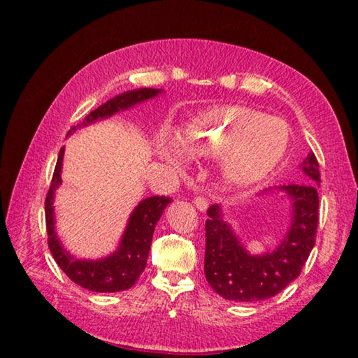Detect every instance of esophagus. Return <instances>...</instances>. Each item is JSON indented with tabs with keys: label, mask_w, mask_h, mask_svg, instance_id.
I'll use <instances>...</instances> for the list:
<instances>
[{
	"label": "esophagus",
	"mask_w": 358,
	"mask_h": 358,
	"mask_svg": "<svg viewBox=\"0 0 358 358\" xmlns=\"http://www.w3.org/2000/svg\"><path fill=\"white\" fill-rule=\"evenodd\" d=\"M194 203H196V207H197L199 211H207V208H208L207 199H203V197H196V199H194Z\"/></svg>",
	"instance_id": "1"
}]
</instances>
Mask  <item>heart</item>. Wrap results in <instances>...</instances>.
<instances>
[{
	"mask_svg": "<svg viewBox=\"0 0 358 358\" xmlns=\"http://www.w3.org/2000/svg\"><path fill=\"white\" fill-rule=\"evenodd\" d=\"M178 142L191 155H220L221 183L232 191H246L281 166L290 134L284 121L256 108L217 106L194 117L178 134ZM159 156L175 167L185 166L172 137L162 138Z\"/></svg>",
	"mask_w": 358,
	"mask_h": 358,
	"instance_id": "b5f03b06",
	"label": "heart"
}]
</instances>
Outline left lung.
<instances>
[{"instance_id": "obj_1", "label": "left lung", "mask_w": 358, "mask_h": 358, "mask_svg": "<svg viewBox=\"0 0 358 358\" xmlns=\"http://www.w3.org/2000/svg\"><path fill=\"white\" fill-rule=\"evenodd\" d=\"M303 183L265 189L260 196L282 192L290 201V222L284 238L271 251L252 254L241 243L238 234L224 221L221 205H211L205 222V278L222 299L259 301L286 289L305 265L316 243L319 222L320 172L313 151L299 166Z\"/></svg>"}]
</instances>
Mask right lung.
I'll use <instances>...</instances> for the list:
<instances>
[{
    "mask_svg": "<svg viewBox=\"0 0 358 358\" xmlns=\"http://www.w3.org/2000/svg\"><path fill=\"white\" fill-rule=\"evenodd\" d=\"M161 93L164 92L156 88H138L117 94L115 98L108 99L106 104L90 112L80 124L69 129L68 136L74 134L78 128H85V126L96 123V121L107 120L115 113L129 110V108L142 104L145 101L157 98ZM63 156L64 147L59 150L50 189H48L45 197L48 248L53 254V259L57 260L59 268L71 278V281L85 289L93 290V292H121V290L131 289L145 270L155 227L162 216V211L172 202V199L164 196L143 199L132 210L117 250L101 259H78L66 250L57 232L55 205L53 202H55V192L62 185Z\"/></svg>",
    "mask_w": 358,
    "mask_h": 358,
    "instance_id": "right-lung-1",
    "label": "right lung"
}]
</instances>
